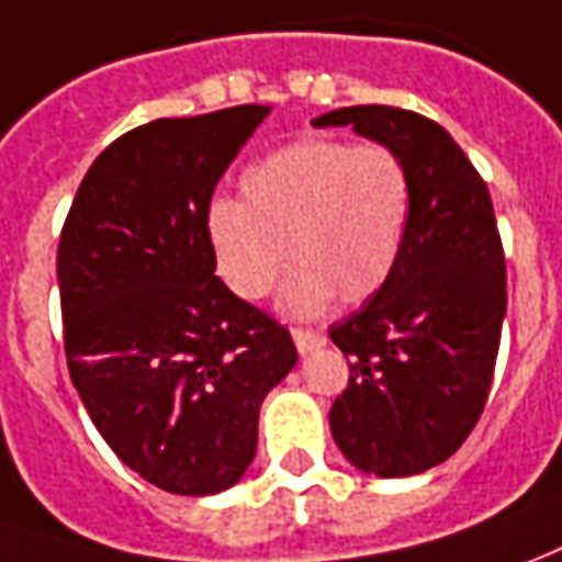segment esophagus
<instances>
[{
    "label": "esophagus",
    "instance_id": "obj_1",
    "mask_svg": "<svg viewBox=\"0 0 562 562\" xmlns=\"http://www.w3.org/2000/svg\"><path fill=\"white\" fill-rule=\"evenodd\" d=\"M292 340H294V347H297V352H301V356H310V352H316V349L325 344V337L316 335V331H304V328H294Z\"/></svg>",
    "mask_w": 562,
    "mask_h": 562
}]
</instances>
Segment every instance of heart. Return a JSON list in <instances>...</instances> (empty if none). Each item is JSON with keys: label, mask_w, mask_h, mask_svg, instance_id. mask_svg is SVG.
Returning <instances> with one entry per match:
<instances>
[{"label": "heart", "mask_w": 562, "mask_h": 562, "mask_svg": "<svg viewBox=\"0 0 562 562\" xmlns=\"http://www.w3.org/2000/svg\"><path fill=\"white\" fill-rule=\"evenodd\" d=\"M243 200L215 198L206 243L215 273L243 301H261L289 261L280 313L313 319L340 297H374L402 258L411 172L390 145L310 136L270 151L240 176Z\"/></svg>", "instance_id": "obj_1"}]
</instances>
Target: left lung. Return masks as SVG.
Returning <instances> with one entry per match:
<instances>
[{
  "label": "left lung",
  "instance_id": "1",
  "mask_svg": "<svg viewBox=\"0 0 562 562\" xmlns=\"http://www.w3.org/2000/svg\"><path fill=\"white\" fill-rule=\"evenodd\" d=\"M313 127H352L411 172V227L390 282L328 328L349 364L328 423L359 472L419 474L469 438L496 368L505 255L493 200L453 136L417 112L349 105Z\"/></svg>",
  "mask_w": 562,
  "mask_h": 562
}]
</instances>
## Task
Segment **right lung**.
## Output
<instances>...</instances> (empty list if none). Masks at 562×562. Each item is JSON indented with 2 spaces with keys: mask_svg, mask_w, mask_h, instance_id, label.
Returning a JSON list of instances; mask_svg holds the SVG:
<instances>
[{
  "mask_svg": "<svg viewBox=\"0 0 562 562\" xmlns=\"http://www.w3.org/2000/svg\"><path fill=\"white\" fill-rule=\"evenodd\" d=\"M270 105L158 117L81 179L57 249L63 340L81 404L115 457L179 496L240 481L292 335L215 277V182Z\"/></svg>",
  "mask_w": 562,
  "mask_h": 562,
  "instance_id": "right-lung-1",
  "label": "right lung"
}]
</instances>
